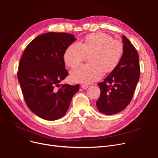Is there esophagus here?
I'll return each mask as SVG.
<instances>
[{
	"mask_svg": "<svg viewBox=\"0 0 158 158\" xmlns=\"http://www.w3.org/2000/svg\"><path fill=\"white\" fill-rule=\"evenodd\" d=\"M81 87H82V88H83V89H86V88H88V86L86 85H85V84H83V85H81Z\"/></svg>",
	"mask_w": 158,
	"mask_h": 158,
	"instance_id": "esophagus-1",
	"label": "esophagus"
}]
</instances>
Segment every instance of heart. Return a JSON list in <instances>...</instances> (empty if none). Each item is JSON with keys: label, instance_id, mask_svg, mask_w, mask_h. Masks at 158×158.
Masks as SVG:
<instances>
[{"label": "heart", "instance_id": "1", "mask_svg": "<svg viewBox=\"0 0 158 158\" xmlns=\"http://www.w3.org/2000/svg\"><path fill=\"white\" fill-rule=\"evenodd\" d=\"M123 52V44L120 40L113 39L106 33L98 32L87 36L83 43L76 41L70 45L64 51L63 60L72 68L90 54V63L74 68L70 72V77L75 82L92 83L100 79L104 71L109 72L117 67Z\"/></svg>", "mask_w": 158, "mask_h": 158}]
</instances>
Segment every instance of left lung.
<instances>
[{"label": "left lung", "instance_id": "obj_1", "mask_svg": "<svg viewBox=\"0 0 158 158\" xmlns=\"http://www.w3.org/2000/svg\"><path fill=\"white\" fill-rule=\"evenodd\" d=\"M122 39L124 52L120 63L104 81L98 83L101 92L96 105L98 110L105 114L118 113L126 108L139 79L138 52L125 36Z\"/></svg>", "mask_w": 158, "mask_h": 158}]
</instances>
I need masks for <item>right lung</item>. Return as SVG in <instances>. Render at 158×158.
Masks as SVG:
<instances>
[{"instance_id":"1","label":"right lung","mask_w":158,"mask_h":158,"mask_svg":"<svg viewBox=\"0 0 158 158\" xmlns=\"http://www.w3.org/2000/svg\"><path fill=\"white\" fill-rule=\"evenodd\" d=\"M76 38L66 32H47L26 47L21 57L17 77L24 101L38 117L55 120L66 114L79 85H60L69 73L63 55Z\"/></svg>"}]
</instances>
